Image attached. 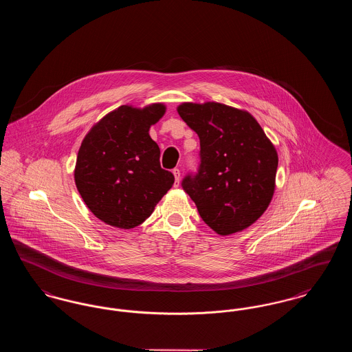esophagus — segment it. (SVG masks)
Masks as SVG:
<instances>
[{
	"label": "esophagus",
	"mask_w": 352,
	"mask_h": 352,
	"mask_svg": "<svg viewBox=\"0 0 352 352\" xmlns=\"http://www.w3.org/2000/svg\"><path fill=\"white\" fill-rule=\"evenodd\" d=\"M173 174H174V177H175V186H178L179 181H181V170H179V168H174V170H173Z\"/></svg>",
	"instance_id": "1"
}]
</instances>
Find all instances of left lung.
<instances>
[{
	"label": "left lung",
	"instance_id": "left-lung-1",
	"mask_svg": "<svg viewBox=\"0 0 352 352\" xmlns=\"http://www.w3.org/2000/svg\"><path fill=\"white\" fill-rule=\"evenodd\" d=\"M178 113L201 141V164L184 177V191L217 234L248 228L274 192L278 157L273 144L251 113L220 102H184Z\"/></svg>",
	"mask_w": 352,
	"mask_h": 352
}]
</instances>
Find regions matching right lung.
Segmentation results:
<instances>
[{
  "label": "right lung",
  "instance_id": "add662e5",
  "mask_svg": "<svg viewBox=\"0 0 352 352\" xmlns=\"http://www.w3.org/2000/svg\"><path fill=\"white\" fill-rule=\"evenodd\" d=\"M164 104L142 109L121 105L84 137L75 184L84 203L101 221L131 230L149 218L174 184L160 165V148L149 129L165 115Z\"/></svg>",
  "mask_w": 352,
  "mask_h": 352
}]
</instances>
